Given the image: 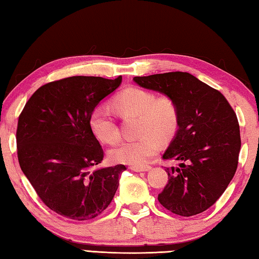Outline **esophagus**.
<instances>
[{
  "label": "esophagus",
  "instance_id": "1",
  "mask_svg": "<svg viewBox=\"0 0 259 259\" xmlns=\"http://www.w3.org/2000/svg\"><path fill=\"white\" fill-rule=\"evenodd\" d=\"M130 169L136 172H142V171H148L151 169L150 165H133L130 166Z\"/></svg>",
  "mask_w": 259,
  "mask_h": 259
}]
</instances>
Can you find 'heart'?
<instances>
[{
    "instance_id": "obj_1",
    "label": "heart",
    "mask_w": 259,
    "mask_h": 259,
    "mask_svg": "<svg viewBox=\"0 0 259 259\" xmlns=\"http://www.w3.org/2000/svg\"><path fill=\"white\" fill-rule=\"evenodd\" d=\"M114 104L120 113L139 116V135H142L138 139L121 143L109 152V157L115 163L144 164L159 151V140L156 137L168 138L178 126L177 105L168 96L156 98L151 91L131 87L117 95ZM90 125L103 143L112 145L119 142V128L112 111L105 105L95 108Z\"/></svg>"
}]
</instances>
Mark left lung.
I'll use <instances>...</instances> for the list:
<instances>
[{"mask_svg": "<svg viewBox=\"0 0 259 259\" xmlns=\"http://www.w3.org/2000/svg\"><path fill=\"white\" fill-rule=\"evenodd\" d=\"M145 89L171 97L178 108V129L163 154L179 161L166 168L168 184L157 200L165 209L190 217L221 198L238 168L241 148L238 117L218 90L186 72L135 76Z\"/></svg>", "mask_w": 259, "mask_h": 259, "instance_id": "left-lung-1", "label": "left lung"}]
</instances>
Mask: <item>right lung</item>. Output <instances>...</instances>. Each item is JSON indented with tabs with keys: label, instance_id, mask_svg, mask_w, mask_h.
I'll return each instance as SVG.
<instances>
[{
	"label": "right lung",
	"instance_id": "1",
	"mask_svg": "<svg viewBox=\"0 0 259 259\" xmlns=\"http://www.w3.org/2000/svg\"><path fill=\"white\" fill-rule=\"evenodd\" d=\"M122 76H71L35 91L20 113V168L48 208L74 221L99 216L115 195L123 164L97 168L104 151L90 125L96 106Z\"/></svg>",
	"mask_w": 259,
	"mask_h": 259
}]
</instances>
